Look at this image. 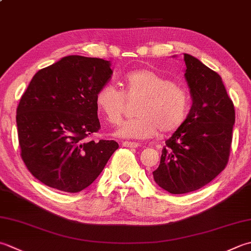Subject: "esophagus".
I'll return each mask as SVG.
<instances>
[{
    "mask_svg": "<svg viewBox=\"0 0 251 251\" xmlns=\"http://www.w3.org/2000/svg\"><path fill=\"white\" fill-rule=\"evenodd\" d=\"M123 147H126V148H138L140 146L138 142L135 141H123Z\"/></svg>",
    "mask_w": 251,
    "mask_h": 251,
    "instance_id": "34e87169",
    "label": "esophagus"
}]
</instances>
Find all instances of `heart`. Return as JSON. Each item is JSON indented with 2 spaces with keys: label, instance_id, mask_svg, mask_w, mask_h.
<instances>
[{
  "label": "heart",
  "instance_id": "1",
  "mask_svg": "<svg viewBox=\"0 0 251 251\" xmlns=\"http://www.w3.org/2000/svg\"><path fill=\"white\" fill-rule=\"evenodd\" d=\"M125 93L112 83H104L96 93V105L111 124H119L126 112V99H140L135 114L123 123L116 135L145 139L161 130L169 134L180 128L190 109L188 91L178 83L149 68L131 71L124 77Z\"/></svg>",
  "mask_w": 251,
  "mask_h": 251
}]
</instances>
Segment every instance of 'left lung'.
I'll return each mask as SVG.
<instances>
[{
  "label": "left lung",
  "instance_id": "obj_1",
  "mask_svg": "<svg viewBox=\"0 0 251 251\" xmlns=\"http://www.w3.org/2000/svg\"><path fill=\"white\" fill-rule=\"evenodd\" d=\"M184 61L193 105L183 126L165 141L153 172L155 183L174 195L203 187L225 169L235 123L234 103L219 74L189 54Z\"/></svg>",
  "mask_w": 251,
  "mask_h": 251
}]
</instances>
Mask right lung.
Listing matches in <instances>:
<instances>
[{"instance_id": "right-lung-1", "label": "right lung", "mask_w": 251, "mask_h": 251, "mask_svg": "<svg viewBox=\"0 0 251 251\" xmlns=\"http://www.w3.org/2000/svg\"><path fill=\"white\" fill-rule=\"evenodd\" d=\"M110 62L70 55L39 71L17 106L21 156L51 188L78 193L96 180L119 144L89 140L100 129L96 93L112 76Z\"/></svg>"}]
</instances>
